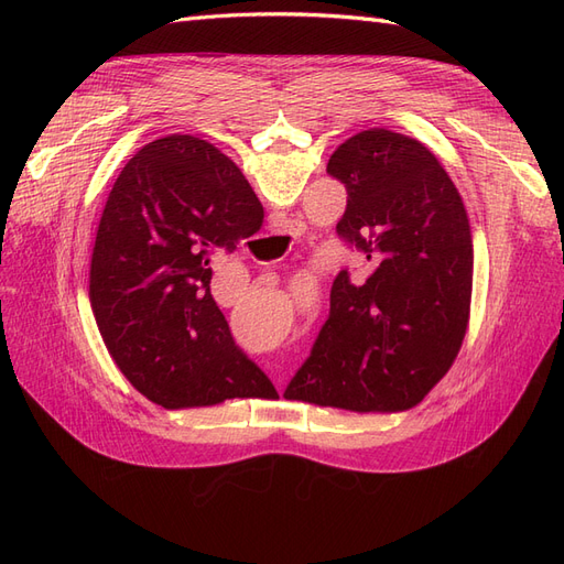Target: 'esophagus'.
<instances>
[{
  "label": "esophagus",
  "mask_w": 564,
  "mask_h": 564,
  "mask_svg": "<svg viewBox=\"0 0 564 564\" xmlns=\"http://www.w3.org/2000/svg\"><path fill=\"white\" fill-rule=\"evenodd\" d=\"M289 224H292V220H280V224H275L280 230L278 232H286V228H289V232H292L294 230V226H289ZM284 227L285 230L282 231L281 228Z\"/></svg>",
  "instance_id": "34e87169"
}]
</instances>
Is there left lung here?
Returning a JSON list of instances; mask_svg holds the SVG:
<instances>
[{
  "label": "left lung",
  "instance_id": "8db88e82",
  "mask_svg": "<svg viewBox=\"0 0 564 564\" xmlns=\"http://www.w3.org/2000/svg\"><path fill=\"white\" fill-rule=\"evenodd\" d=\"M327 172L346 185L338 235L369 275L340 270L329 319L284 398L355 414L416 406L452 369L473 296L468 212L445 166L412 135L373 127L350 135Z\"/></svg>",
  "mask_w": 564,
  "mask_h": 564
}]
</instances>
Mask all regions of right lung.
Wrapping results in <instances>:
<instances>
[{"label":"right lung","mask_w":564,"mask_h":564,"mask_svg":"<svg viewBox=\"0 0 564 564\" xmlns=\"http://www.w3.org/2000/svg\"><path fill=\"white\" fill-rule=\"evenodd\" d=\"M263 207L216 145L169 133L119 172L96 230L89 301L129 383L164 409L278 395L212 296V256L259 232Z\"/></svg>","instance_id":"add662e5"}]
</instances>
